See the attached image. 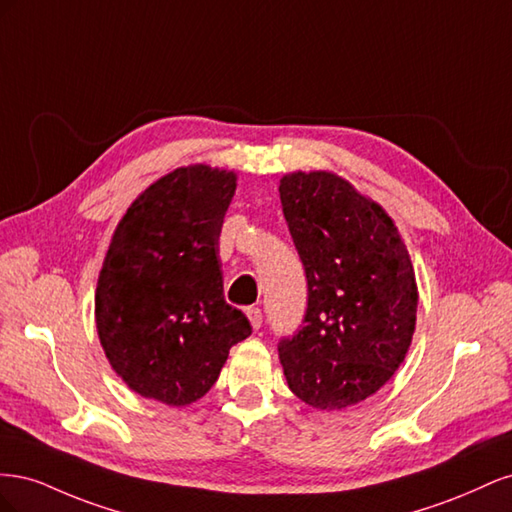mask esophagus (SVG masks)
<instances>
[{"label":"esophagus","mask_w":512,"mask_h":512,"mask_svg":"<svg viewBox=\"0 0 512 512\" xmlns=\"http://www.w3.org/2000/svg\"><path fill=\"white\" fill-rule=\"evenodd\" d=\"M245 314H247V318H250L252 329L258 331L262 327V312H260V309L258 307H247Z\"/></svg>","instance_id":"obj_1"}]
</instances>
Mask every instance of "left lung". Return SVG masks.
<instances>
[{"instance_id": "obj_1", "label": "left lung", "mask_w": 512, "mask_h": 512, "mask_svg": "<svg viewBox=\"0 0 512 512\" xmlns=\"http://www.w3.org/2000/svg\"><path fill=\"white\" fill-rule=\"evenodd\" d=\"M307 277L303 327L277 350L290 391L316 410L374 395L412 344L418 290L406 243L378 203L327 170L280 181Z\"/></svg>"}]
</instances>
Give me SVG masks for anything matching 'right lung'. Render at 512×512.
<instances>
[{
    "label": "right lung",
    "instance_id": "1",
    "mask_svg": "<svg viewBox=\"0 0 512 512\" xmlns=\"http://www.w3.org/2000/svg\"><path fill=\"white\" fill-rule=\"evenodd\" d=\"M237 190L232 170L181 166L117 224L96 288V327L115 374L166 406H188L252 335L224 299L218 239Z\"/></svg>",
    "mask_w": 512,
    "mask_h": 512
}]
</instances>
